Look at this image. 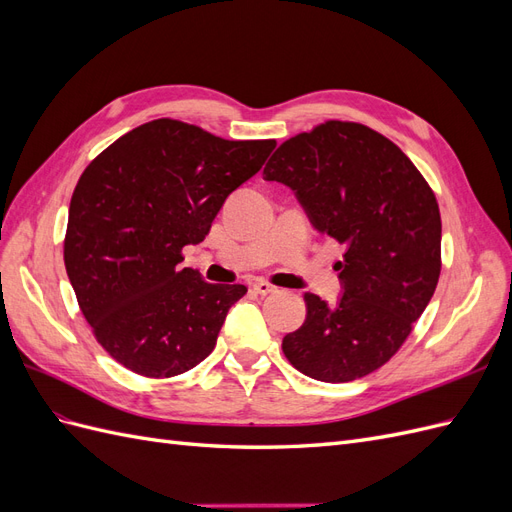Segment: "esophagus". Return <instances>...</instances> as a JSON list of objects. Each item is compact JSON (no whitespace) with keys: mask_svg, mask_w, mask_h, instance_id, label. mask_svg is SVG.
<instances>
[{"mask_svg":"<svg viewBox=\"0 0 512 512\" xmlns=\"http://www.w3.org/2000/svg\"><path fill=\"white\" fill-rule=\"evenodd\" d=\"M275 290H277V288H275L273 284H269V282H262V280H260V282L254 284V292H256V294H262V297H267V294H273Z\"/></svg>","mask_w":512,"mask_h":512,"instance_id":"34e87169","label":"esophagus"}]
</instances>
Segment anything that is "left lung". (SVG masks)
<instances>
[{"mask_svg":"<svg viewBox=\"0 0 512 512\" xmlns=\"http://www.w3.org/2000/svg\"><path fill=\"white\" fill-rule=\"evenodd\" d=\"M265 179L297 196L312 226L342 243V297L307 292L303 327L286 359L320 382H350L382 367L406 342L440 277L442 222L410 158L363 123L327 121L288 138Z\"/></svg>","mask_w":512,"mask_h":512,"instance_id":"left-lung-1","label":"left lung"}]
</instances>
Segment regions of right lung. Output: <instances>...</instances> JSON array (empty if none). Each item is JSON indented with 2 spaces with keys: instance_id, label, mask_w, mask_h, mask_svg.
<instances>
[{
  "instance_id": "1",
  "label": "right lung",
  "mask_w": 512,
  "mask_h": 512,
  "mask_svg": "<svg viewBox=\"0 0 512 512\" xmlns=\"http://www.w3.org/2000/svg\"><path fill=\"white\" fill-rule=\"evenodd\" d=\"M275 141H226L177 119L143 123L76 183L64 262L85 320L117 363L170 378L205 361L241 284H209L181 250L209 235L224 200Z\"/></svg>"
}]
</instances>
